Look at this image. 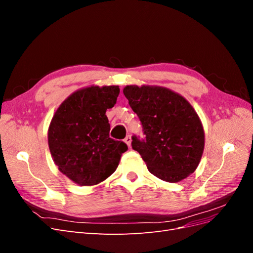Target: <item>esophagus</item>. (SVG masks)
<instances>
[{
    "instance_id": "esophagus-1",
    "label": "esophagus",
    "mask_w": 253,
    "mask_h": 253,
    "mask_svg": "<svg viewBox=\"0 0 253 253\" xmlns=\"http://www.w3.org/2000/svg\"><path fill=\"white\" fill-rule=\"evenodd\" d=\"M124 141L127 144V147H131V142H132V138H131V136L129 135H127L126 138L124 139Z\"/></svg>"
}]
</instances>
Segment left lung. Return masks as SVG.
Here are the masks:
<instances>
[{
    "mask_svg": "<svg viewBox=\"0 0 253 253\" xmlns=\"http://www.w3.org/2000/svg\"><path fill=\"white\" fill-rule=\"evenodd\" d=\"M124 94L139 117L145 139L132 137V148L159 179L178 182L192 174L205 148L202 121L187 99L152 85H126Z\"/></svg>",
    "mask_w": 253,
    "mask_h": 253,
    "instance_id": "8db88e82",
    "label": "left lung"
}]
</instances>
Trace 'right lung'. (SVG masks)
<instances>
[{
    "label": "right lung",
    "instance_id": "add662e5",
    "mask_svg": "<svg viewBox=\"0 0 253 253\" xmlns=\"http://www.w3.org/2000/svg\"><path fill=\"white\" fill-rule=\"evenodd\" d=\"M118 85L76 90L60 104L48 127V147L60 172L79 186H94L115 171L124 141L110 138L105 112L116 104Z\"/></svg>",
    "mask_w": 253,
    "mask_h": 253
}]
</instances>
